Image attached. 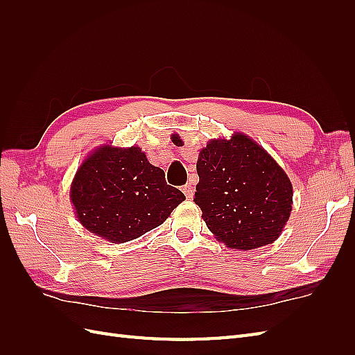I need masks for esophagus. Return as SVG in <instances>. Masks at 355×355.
Instances as JSON below:
<instances>
[{
  "instance_id": "34e87169",
  "label": "esophagus",
  "mask_w": 355,
  "mask_h": 355,
  "mask_svg": "<svg viewBox=\"0 0 355 355\" xmlns=\"http://www.w3.org/2000/svg\"><path fill=\"white\" fill-rule=\"evenodd\" d=\"M182 191L185 192L187 198H192V196H194V187H192V184H187L185 187H182Z\"/></svg>"
}]
</instances>
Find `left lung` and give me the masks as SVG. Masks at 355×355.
Listing matches in <instances>:
<instances>
[{"label":"left lung","instance_id":"8db88e82","mask_svg":"<svg viewBox=\"0 0 355 355\" xmlns=\"http://www.w3.org/2000/svg\"><path fill=\"white\" fill-rule=\"evenodd\" d=\"M171 141L182 139L175 133ZM197 173L194 201L219 243L245 252L278 240L292 213L293 185L262 145L241 132L210 139Z\"/></svg>","mask_w":355,"mask_h":355}]
</instances>
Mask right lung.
Listing matches in <instances>:
<instances>
[{"label":"right lung","mask_w":355,"mask_h":355,"mask_svg":"<svg viewBox=\"0 0 355 355\" xmlns=\"http://www.w3.org/2000/svg\"><path fill=\"white\" fill-rule=\"evenodd\" d=\"M69 198L83 228L121 244L159 227L185 196L167 185L164 170L149 163L141 146L103 144L75 171Z\"/></svg>","instance_id":"obj_1"}]
</instances>
